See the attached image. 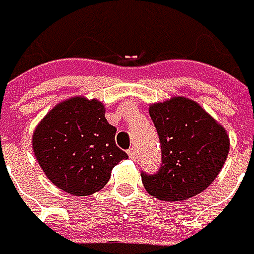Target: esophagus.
<instances>
[{"label":"esophagus","instance_id":"34e87169","mask_svg":"<svg viewBox=\"0 0 254 254\" xmlns=\"http://www.w3.org/2000/svg\"><path fill=\"white\" fill-rule=\"evenodd\" d=\"M128 155H129V158H131V159H134V158H136V150H134V148L128 150Z\"/></svg>","mask_w":254,"mask_h":254}]
</instances>
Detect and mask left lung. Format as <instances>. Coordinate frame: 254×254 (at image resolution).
<instances>
[{
  "label": "left lung",
  "instance_id": "8db88e82",
  "mask_svg": "<svg viewBox=\"0 0 254 254\" xmlns=\"http://www.w3.org/2000/svg\"><path fill=\"white\" fill-rule=\"evenodd\" d=\"M161 144V167L142 172L148 194L161 201H187L210 185L229 153V137L197 102L187 98L150 106Z\"/></svg>",
  "mask_w": 254,
  "mask_h": 254
}]
</instances>
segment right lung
<instances>
[{
  "label": "right lung",
  "instance_id": "1",
  "mask_svg": "<svg viewBox=\"0 0 254 254\" xmlns=\"http://www.w3.org/2000/svg\"><path fill=\"white\" fill-rule=\"evenodd\" d=\"M96 99L71 98L46 115L33 134V150L49 180L74 196L99 191L114 167L128 155L115 144L117 128L109 125Z\"/></svg>",
  "mask_w": 254,
  "mask_h": 254
}]
</instances>
